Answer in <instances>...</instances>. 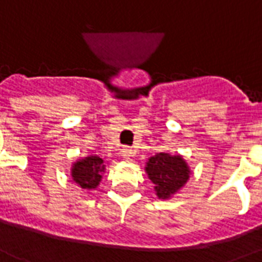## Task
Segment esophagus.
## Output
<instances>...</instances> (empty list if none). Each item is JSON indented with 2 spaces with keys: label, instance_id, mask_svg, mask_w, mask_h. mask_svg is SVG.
Returning <instances> with one entry per match:
<instances>
[{
  "label": "esophagus",
  "instance_id": "esophagus-1",
  "mask_svg": "<svg viewBox=\"0 0 262 262\" xmlns=\"http://www.w3.org/2000/svg\"><path fill=\"white\" fill-rule=\"evenodd\" d=\"M121 154H122V157L125 158V159H130V158L133 157L135 151L132 148H129V147H123V148L121 149Z\"/></svg>",
  "mask_w": 262,
  "mask_h": 262
}]
</instances>
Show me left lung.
Here are the masks:
<instances>
[{"label": "left lung", "mask_w": 262, "mask_h": 262, "mask_svg": "<svg viewBox=\"0 0 262 262\" xmlns=\"http://www.w3.org/2000/svg\"><path fill=\"white\" fill-rule=\"evenodd\" d=\"M144 170L159 199H170L188 183L191 169L183 155L159 152L148 158Z\"/></svg>", "instance_id": "1"}]
</instances>
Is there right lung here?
I'll list each match as a JSON object with an SVG mask.
<instances>
[{
  "mask_svg": "<svg viewBox=\"0 0 262 262\" xmlns=\"http://www.w3.org/2000/svg\"><path fill=\"white\" fill-rule=\"evenodd\" d=\"M107 162L99 155H88L73 162L70 176L74 183L83 191H92L100 185V181L105 173Z\"/></svg>",
  "mask_w": 262,
  "mask_h": 262,
  "instance_id": "right-lung-1",
  "label": "right lung"
}]
</instances>
